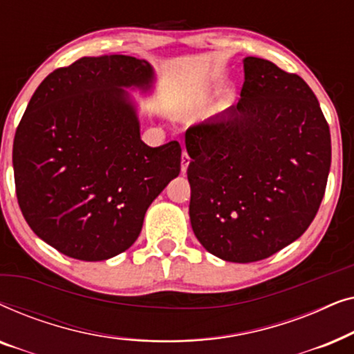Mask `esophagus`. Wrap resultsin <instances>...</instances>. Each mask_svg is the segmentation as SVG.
Returning a JSON list of instances; mask_svg holds the SVG:
<instances>
[{
  "label": "esophagus",
  "instance_id": "1",
  "mask_svg": "<svg viewBox=\"0 0 354 354\" xmlns=\"http://www.w3.org/2000/svg\"><path fill=\"white\" fill-rule=\"evenodd\" d=\"M188 164H190V158H188L187 151H183V153H182V166H180V169H182V174H187Z\"/></svg>",
  "mask_w": 354,
  "mask_h": 354
}]
</instances>
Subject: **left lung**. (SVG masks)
<instances>
[{
    "instance_id": "left-lung-1",
    "label": "left lung",
    "mask_w": 354,
    "mask_h": 354,
    "mask_svg": "<svg viewBox=\"0 0 354 354\" xmlns=\"http://www.w3.org/2000/svg\"><path fill=\"white\" fill-rule=\"evenodd\" d=\"M236 106L188 129L190 222L206 251L254 263L311 225L330 171V130L316 95L274 62L243 59Z\"/></svg>"
}]
</instances>
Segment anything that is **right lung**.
Segmentation results:
<instances>
[{"label": "right lung", "mask_w": 354, "mask_h": 354, "mask_svg": "<svg viewBox=\"0 0 354 354\" xmlns=\"http://www.w3.org/2000/svg\"><path fill=\"white\" fill-rule=\"evenodd\" d=\"M156 72L124 55L80 57L51 72L16 130L12 167L27 224L59 253L106 261L129 250L145 212L180 172L177 142L140 138L138 103Z\"/></svg>", "instance_id": "right-lung-1"}]
</instances>
